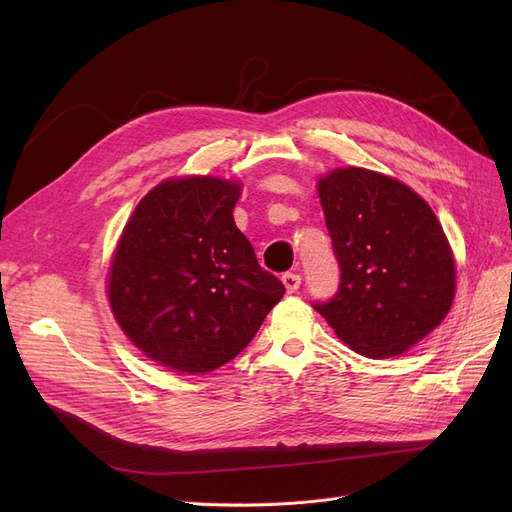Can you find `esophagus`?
<instances>
[{
    "label": "esophagus",
    "mask_w": 512,
    "mask_h": 512,
    "mask_svg": "<svg viewBox=\"0 0 512 512\" xmlns=\"http://www.w3.org/2000/svg\"><path fill=\"white\" fill-rule=\"evenodd\" d=\"M282 282H284V286H286V292H297L299 286H301V276L288 272V274L282 276Z\"/></svg>",
    "instance_id": "esophagus-1"
}]
</instances>
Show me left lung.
I'll return each mask as SVG.
<instances>
[{"label":"left lung","instance_id":"8db88e82","mask_svg":"<svg viewBox=\"0 0 512 512\" xmlns=\"http://www.w3.org/2000/svg\"><path fill=\"white\" fill-rule=\"evenodd\" d=\"M340 286L313 303L336 336L369 359L398 357L450 311L456 267L448 238L413 188L365 168L317 182Z\"/></svg>","mask_w":512,"mask_h":512}]
</instances>
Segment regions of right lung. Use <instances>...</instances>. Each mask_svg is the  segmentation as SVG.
Segmentation results:
<instances>
[{
  "instance_id": "add662e5",
  "label": "right lung",
  "mask_w": 512,
  "mask_h": 512,
  "mask_svg": "<svg viewBox=\"0 0 512 512\" xmlns=\"http://www.w3.org/2000/svg\"><path fill=\"white\" fill-rule=\"evenodd\" d=\"M240 184L170 178L126 222L107 297L130 342L180 373H207L245 348L284 284L257 263L232 209Z\"/></svg>"
}]
</instances>
